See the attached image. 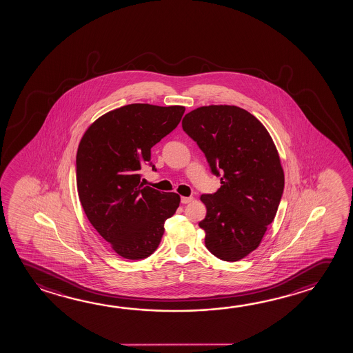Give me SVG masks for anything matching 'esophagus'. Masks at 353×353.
Listing matches in <instances>:
<instances>
[{
    "label": "esophagus",
    "mask_w": 353,
    "mask_h": 353,
    "mask_svg": "<svg viewBox=\"0 0 353 353\" xmlns=\"http://www.w3.org/2000/svg\"><path fill=\"white\" fill-rule=\"evenodd\" d=\"M191 201H194V197H181V203H184V205H186V203H190Z\"/></svg>",
    "instance_id": "esophagus-1"
}]
</instances>
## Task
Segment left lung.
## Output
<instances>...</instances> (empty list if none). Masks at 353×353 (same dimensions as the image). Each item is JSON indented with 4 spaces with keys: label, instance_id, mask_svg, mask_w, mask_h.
I'll return each mask as SVG.
<instances>
[{
    "label": "left lung",
    "instance_id": "1",
    "mask_svg": "<svg viewBox=\"0 0 353 353\" xmlns=\"http://www.w3.org/2000/svg\"><path fill=\"white\" fill-rule=\"evenodd\" d=\"M181 125L221 176L219 190L201 196L206 248L216 258L238 261L260 245L280 205L285 174L277 148L263 123L234 105L197 108Z\"/></svg>",
    "mask_w": 353,
    "mask_h": 353
}]
</instances>
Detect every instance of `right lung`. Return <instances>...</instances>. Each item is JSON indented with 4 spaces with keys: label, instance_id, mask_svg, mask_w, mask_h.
<instances>
[{
    "label": "right lung",
    "instance_id": "right-lung-1",
    "mask_svg": "<svg viewBox=\"0 0 353 353\" xmlns=\"http://www.w3.org/2000/svg\"><path fill=\"white\" fill-rule=\"evenodd\" d=\"M185 108L129 104L104 114L84 132L76 157V180L84 213L121 258L141 260L156 252L164 222L180 196L141 183L151 148L180 123Z\"/></svg>",
    "mask_w": 353,
    "mask_h": 353
}]
</instances>
